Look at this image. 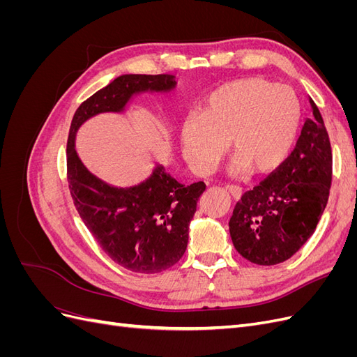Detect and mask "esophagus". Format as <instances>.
<instances>
[{
	"label": "esophagus",
	"instance_id": "34e87169",
	"mask_svg": "<svg viewBox=\"0 0 357 357\" xmlns=\"http://www.w3.org/2000/svg\"><path fill=\"white\" fill-rule=\"evenodd\" d=\"M226 189H228V192L234 197V199H240L243 197V189L240 186L228 185V186H226Z\"/></svg>",
	"mask_w": 357,
	"mask_h": 357
}]
</instances>
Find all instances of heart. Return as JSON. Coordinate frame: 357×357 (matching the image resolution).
Returning a JSON list of instances; mask_svg holds the SVG:
<instances>
[{"instance_id":"b5f03b06","label":"heart","mask_w":357,"mask_h":357,"mask_svg":"<svg viewBox=\"0 0 357 357\" xmlns=\"http://www.w3.org/2000/svg\"><path fill=\"white\" fill-rule=\"evenodd\" d=\"M299 121V104L286 86L261 79L229 82L211 92L180 126V149L189 164L207 171L222 146L234 153L232 171L265 172L284 159Z\"/></svg>"}]
</instances>
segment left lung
<instances>
[{
	"label": "left lung",
	"instance_id": "left-lung-1",
	"mask_svg": "<svg viewBox=\"0 0 357 357\" xmlns=\"http://www.w3.org/2000/svg\"><path fill=\"white\" fill-rule=\"evenodd\" d=\"M290 156L236 202L229 232L243 257L257 265L287 261L314 232L332 181L329 135L314 101Z\"/></svg>",
	"mask_w": 357,
	"mask_h": 357
}]
</instances>
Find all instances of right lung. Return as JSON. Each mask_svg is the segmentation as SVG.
Here are the masks:
<instances>
[{"label":"right lung","instance_id":"1","mask_svg":"<svg viewBox=\"0 0 357 357\" xmlns=\"http://www.w3.org/2000/svg\"><path fill=\"white\" fill-rule=\"evenodd\" d=\"M176 86L171 74L119 75L79 107L70 126L67 176L75 208L104 253L134 273H160L180 261L205 183L185 186L158 164L135 186L109 185L83 165L75 132L96 114L123 113L137 95L167 93Z\"/></svg>","mask_w":357,"mask_h":357}]
</instances>
